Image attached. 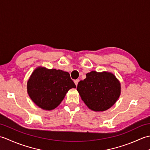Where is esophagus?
<instances>
[{"instance_id":"1","label":"esophagus","mask_w":150,"mask_h":150,"mask_svg":"<svg viewBox=\"0 0 150 150\" xmlns=\"http://www.w3.org/2000/svg\"><path fill=\"white\" fill-rule=\"evenodd\" d=\"M79 82V79H76V80H75V81H74V82H75V85H76V86H77V85H78Z\"/></svg>"}]
</instances>
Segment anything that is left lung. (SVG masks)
Masks as SVG:
<instances>
[{
	"label": "left lung",
	"instance_id": "1",
	"mask_svg": "<svg viewBox=\"0 0 150 150\" xmlns=\"http://www.w3.org/2000/svg\"><path fill=\"white\" fill-rule=\"evenodd\" d=\"M120 83L113 73L92 71L78 83L77 90L86 105L95 111H104L116 103L120 95Z\"/></svg>",
	"mask_w": 150,
	"mask_h": 150
}]
</instances>
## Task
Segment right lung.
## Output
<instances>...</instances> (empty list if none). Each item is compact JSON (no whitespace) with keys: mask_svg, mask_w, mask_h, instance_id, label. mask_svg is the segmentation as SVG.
<instances>
[{"mask_svg":"<svg viewBox=\"0 0 150 150\" xmlns=\"http://www.w3.org/2000/svg\"><path fill=\"white\" fill-rule=\"evenodd\" d=\"M75 88L68 72L44 67L35 69L27 82L28 93L31 99L45 110L55 109L69 90Z\"/></svg>","mask_w":150,"mask_h":150,"instance_id":"obj_1","label":"right lung"}]
</instances>
